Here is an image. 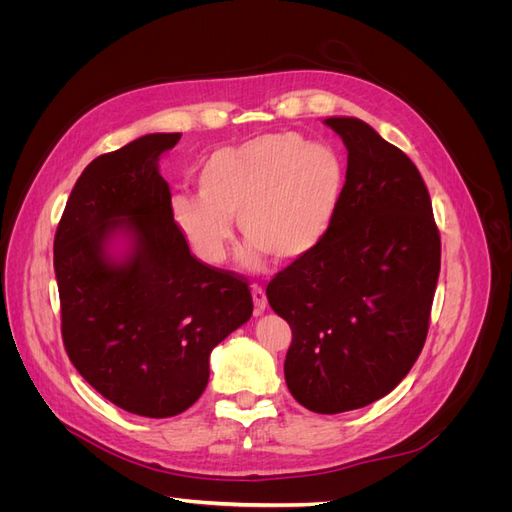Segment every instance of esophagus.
Here are the masks:
<instances>
[{
  "mask_svg": "<svg viewBox=\"0 0 512 512\" xmlns=\"http://www.w3.org/2000/svg\"><path fill=\"white\" fill-rule=\"evenodd\" d=\"M252 299H254V305H256V312L258 314L265 312V309H267V294H265V290L254 284L252 286Z\"/></svg>",
  "mask_w": 512,
  "mask_h": 512,
  "instance_id": "esophagus-1",
  "label": "esophagus"
}]
</instances>
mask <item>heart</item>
<instances>
[{
	"mask_svg": "<svg viewBox=\"0 0 512 512\" xmlns=\"http://www.w3.org/2000/svg\"><path fill=\"white\" fill-rule=\"evenodd\" d=\"M198 194L170 196V215L200 260L220 265L232 243V218L250 241L241 265L262 267L267 254L290 262L329 235L342 203L346 166L339 153L301 134H262L218 147L196 168Z\"/></svg>",
	"mask_w": 512,
	"mask_h": 512,
	"instance_id": "1",
	"label": "heart"
}]
</instances>
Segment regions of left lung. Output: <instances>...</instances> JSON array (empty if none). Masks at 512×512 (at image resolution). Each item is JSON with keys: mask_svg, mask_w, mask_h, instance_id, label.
Wrapping results in <instances>:
<instances>
[{"mask_svg": "<svg viewBox=\"0 0 512 512\" xmlns=\"http://www.w3.org/2000/svg\"><path fill=\"white\" fill-rule=\"evenodd\" d=\"M348 149L329 235L267 286L292 329L288 391L318 414L374 404L423 350L440 275V232L418 168L356 117L324 119Z\"/></svg>", "mask_w": 512, "mask_h": 512, "instance_id": "1", "label": "left lung"}]
</instances>
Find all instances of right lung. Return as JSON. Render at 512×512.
Returning <instances> with one entry per match:
<instances>
[{"label": "right lung", "mask_w": 512, "mask_h": 512, "mask_svg": "<svg viewBox=\"0 0 512 512\" xmlns=\"http://www.w3.org/2000/svg\"><path fill=\"white\" fill-rule=\"evenodd\" d=\"M179 138L145 134L91 162L53 245L72 365L111 404L147 418L196 404L211 350L254 309L247 282L196 260L173 222L160 158Z\"/></svg>", "instance_id": "1"}]
</instances>
